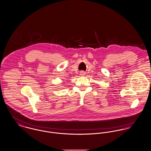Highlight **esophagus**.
Here are the masks:
<instances>
[{
    "instance_id": "34e87169",
    "label": "esophagus",
    "mask_w": 151,
    "mask_h": 151,
    "mask_svg": "<svg viewBox=\"0 0 151 151\" xmlns=\"http://www.w3.org/2000/svg\"><path fill=\"white\" fill-rule=\"evenodd\" d=\"M81 75L82 76H83L84 75V72H81Z\"/></svg>"
}]
</instances>
